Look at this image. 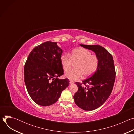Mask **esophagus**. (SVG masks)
<instances>
[{
    "instance_id": "1",
    "label": "esophagus",
    "mask_w": 134,
    "mask_h": 134,
    "mask_svg": "<svg viewBox=\"0 0 134 134\" xmlns=\"http://www.w3.org/2000/svg\"><path fill=\"white\" fill-rule=\"evenodd\" d=\"M74 82H73V81H69V84H74Z\"/></svg>"
}]
</instances>
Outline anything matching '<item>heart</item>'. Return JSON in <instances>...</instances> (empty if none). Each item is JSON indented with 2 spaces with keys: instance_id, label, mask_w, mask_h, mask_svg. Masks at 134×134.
<instances>
[{
  "instance_id": "b5f03b06",
  "label": "heart",
  "mask_w": 134,
  "mask_h": 134,
  "mask_svg": "<svg viewBox=\"0 0 134 134\" xmlns=\"http://www.w3.org/2000/svg\"><path fill=\"white\" fill-rule=\"evenodd\" d=\"M60 62L65 71L69 70L72 65V62H76L75 68L66 73V77L72 81L80 79L84 75L87 77L94 73L98 68L99 58L95 54L85 48H79L72 50L69 55L63 53L60 57Z\"/></svg>"
}]
</instances>
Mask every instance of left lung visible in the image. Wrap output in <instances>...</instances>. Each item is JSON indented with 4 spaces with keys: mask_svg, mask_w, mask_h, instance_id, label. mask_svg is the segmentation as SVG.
Instances as JSON below:
<instances>
[{
    "mask_svg": "<svg viewBox=\"0 0 134 134\" xmlns=\"http://www.w3.org/2000/svg\"><path fill=\"white\" fill-rule=\"evenodd\" d=\"M81 46L94 51L99 58L97 70L82 83L76 82L78 91L74 95L76 104L91 111L102 105L110 96L116 78L113 57L104 48L99 45Z\"/></svg>",
    "mask_w": 134,
    "mask_h": 134,
    "instance_id": "obj_1",
    "label": "left lung"
}]
</instances>
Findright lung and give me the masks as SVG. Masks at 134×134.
I'll return each instance as SVG.
<instances>
[{"mask_svg":"<svg viewBox=\"0 0 134 134\" xmlns=\"http://www.w3.org/2000/svg\"><path fill=\"white\" fill-rule=\"evenodd\" d=\"M62 52L57 42L47 41L35 47L27 57L25 84L30 97L37 104H53L69 85L68 79H58L64 74L60 62Z\"/></svg>","mask_w":134,"mask_h":134,"instance_id":"obj_1","label":"right lung"}]
</instances>
